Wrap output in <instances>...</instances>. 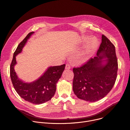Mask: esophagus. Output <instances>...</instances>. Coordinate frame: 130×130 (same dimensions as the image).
<instances>
[{
    "label": "esophagus",
    "instance_id": "34e87169",
    "mask_svg": "<svg viewBox=\"0 0 130 130\" xmlns=\"http://www.w3.org/2000/svg\"><path fill=\"white\" fill-rule=\"evenodd\" d=\"M70 68H71V66H70V65L69 64H67L66 65V67H65L66 69L69 70V69H70Z\"/></svg>",
    "mask_w": 130,
    "mask_h": 130
}]
</instances>
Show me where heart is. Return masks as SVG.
<instances>
[{"label": "heart", "mask_w": 130, "mask_h": 130, "mask_svg": "<svg viewBox=\"0 0 130 130\" xmlns=\"http://www.w3.org/2000/svg\"><path fill=\"white\" fill-rule=\"evenodd\" d=\"M87 37L82 38V42H85L88 39ZM98 44V40L95 37L89 38L85 44L82 47L78 55V58L82 61L87 60L95 50Z\"/></svg>", "instance_id": "b5f03b06"}]
</instances>
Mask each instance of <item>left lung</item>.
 <instances>
[{
	"mask_svg": "<svg viewBox=\"0 0 130 130\" xmlns=\"http://www.w3.org/2000/svg\"><path fill=\"white\" fill-rule=\"evenodd\" d=\"M118 69L116 48L104 35L96 56L73 68V91L79 99L95 102L103 98L115 83Z\"/></svg>",
	"mask_w": 130,
	"mask_h": 130,
	"instance_id": "1",
	"label": "left lung"
}]
</instances>
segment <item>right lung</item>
Wrapping results in <instances>:
<instances>
[{
  "instance_id": "right-lung-1",
  "label": "right lung",
  "mask_w": 130,
  "mask_h": 130,
  "mask_svg": "<svg viewBox=\"0 0 130 130\" xmlns=\"http://www.w3.org/2000/svg\"><path fill=\"white\" fill-rule=\"evenodd\" d=\"M34 33L30 32L14 51L10 65V78L15 90L21 98L31 103L40 104L50 100L54 96L56 84L61 77L66 64L49 67L39 78L31 82H26L20 79L14 68L17 64L16 57L22 52L28 40Z\"/></svg>"
}]
</instances>
